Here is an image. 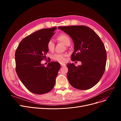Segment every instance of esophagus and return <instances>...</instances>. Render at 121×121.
Segmentation results:
<instances>
[{"label": "esophagus", "instance_id": "obj_1", "mask_svg": "<svg viewBox=\"0 0 121 121\" xmlns=\"http://www.w3.org/2000/svg\"><path fill=\"white\" fill-rule=\"evenodd\" d=\"M66 65L65 63H61V67H63V66H65Z\"/></svg>", "mask_w": 121, "mask_h": 121}]
</instances>
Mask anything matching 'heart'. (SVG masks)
<instances>
[{
    "label": "heart",
    "mask_w": 121,
    "mask_h": 121,
    "mask_svg": "<svg viewBox=\"0 0 121 121\" xmlns=\"http://www.w3.org/2000/svg\"><path fill=\"white\" fill-rule=\"evenodd\" d=\"M56 39L59 42L64 43L66 46H69L71 44V40L67 35L65 34H61L57 36ZM47 46L48 50L50 52H53L54 50L55 44L52 39H50L48 41ZM67 54L65 53H55L52 56V58L54 60L60 63H64L66 61V57Z\"/></svg>",
    "instance_id": "heart-1"
}]
</instances>
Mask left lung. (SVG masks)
Masks as SVG:
<instances>
[{"label":"left lung","mask_w":121,"mask_h":121,"mask_svg":"<svg viewBox=\"0 0 121 121\" xmlns=\"http://www.w3.org/2000/svg\"><path fill=\"white\" fill-rule=\"evenodd\" d=\"M70 36L74 43L73 61L81 65L67 64V78L69 84L79 90H88L96 85L104 73L107 54L99 37L90 28L84 25L59 26L58 28Z\"/></svg>","instance_id":"8db88e82"}]
</instances>
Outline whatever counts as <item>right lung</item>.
<instances>
[{
	"label": "right lung",
	"mask_w": 121,
	"mask_h": 121,
	"mask_svg": "<svg viewBox=\"0 0 121 121\" xmlns=\"http://www.w3.org/2000/svg\"><path fill=\"white\" fill-rule=\"evenodd\" d=\"M56 29L53 27L35 32L23 39L16 49L17 75L24 86L34 94L47 93L55 85L60 64L51 62L45 67L41 62L46 58L47 43Z\"/></svg>",
	"instance_id": "right-lung-1"
}]
</instances>
